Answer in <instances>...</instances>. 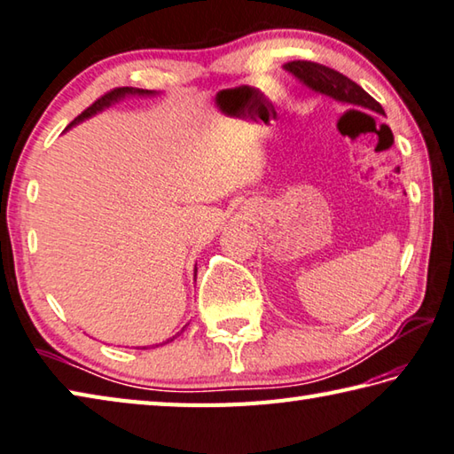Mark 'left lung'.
<instances>
[{
    "label": "left lung",
    "instance_id": "1",
    "mask_svg": "<svg viewBox=\"0 0 454 454\" xmlns=\"http://www.w3.org/2000/svg\"><path fill=\"white\" fill-rule=\"evenodd\" d=\"M289 73L295 74L299 80L313 88V90L333 96L334 100L358 106V108H366L372 112L384 114V108L372 98L362 86H358L354 80L344 76L342 73L334 68H328L325 65H318L313 60H291L286 65Z\"/></svg>",
    "mask_w": 454,
    "mask_h": 454
}]
</instances>
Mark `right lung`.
Instances as JSON below:
<instances>
[{
	"instance_id": "right-lung-1",
	"label": "right lung",
	"mask_w": 454,
	"mask_h": 454,
	"mask_svg": "<svg viewBox=\"0 0 454 454\" xmlns=\"http://www.w3.org/2000/svg\"><path fill=\"white\" fill-rule=\"evenodd\" d=\"M126 94H153L151 90H139V88H129V86H121V88H114V90H110V92H106L104 96H100L98 98V100L94 102V104H90L88 106V108L80 114V115H76V118L68 123V128L70 126H74V123H78V121H82V120H86V118H90V115H94L96 112H100V110H104V108H108L110 104H114V102H118L120 98H123ZM197 275V273H194ZM175 339V336H173ZM171 339V340H173ZM168 342V340H167ZM159 346V344H157Z\"/></svg>"
}]
</instances>
